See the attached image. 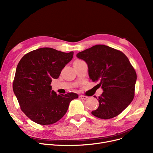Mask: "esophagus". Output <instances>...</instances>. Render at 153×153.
Returning <instances> with one entry per match:
<instances>
[{
	"label": "esophagus",
	"instance_id": "obj_1",
	"mask_svg": "<svg viewBox=\"0 0 153 153\" xmlns=\"http://www.w3.org/2000/svg\"><path fill=\"white\" fill-rule=\"evenodd\" d=\"M79 98L80 99H82V100H85L87 98V96H85V95H81L79 96Z\"/></svg>",
	"mask_w": 153,
	"mask_h": 153
}]
</instances>
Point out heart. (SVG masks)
Returning a JSON list of instances; mask_svg holds the SVG:
<instances>
[{
    "instance_id": "1",
    "label": "heart",
    "mask_w": 153,
    "mask_h": 153,
    "mask_svg": "<svg viewBox=\"0 0 153 153\" xmlns=\"http://www.w3.org/2000/svg\"><path fill=\"white\" fill-rule=\"evenodd\" d=\"M82 62V61H81V60H76L74 62V63H73V64L74 65V64H78V63H79V62Z\"/></svg>"
}]
</instances>
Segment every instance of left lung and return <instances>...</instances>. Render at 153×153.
I'll list each match as a JSON object with an SVG mask.
<instances>
[{
	"label": "left lung",
	"instance_id": "8db88e82",
	"mask_svg": "<svg viewBox=\"0 0 153 153\" xmlns=\"http://www.w3.org/2000/svg\"><path fill=\"white\" fill-rule=\"evenodd\" d=\"M87 64L89 76L103 89L99 105L92 114L101 119L118 115L130 105L134 95L136 73L122 51L97 45L77 54ZM94 97L97 98L95 96Z\"/></svg>",
	"mask_w": 153,
	"mask_h": 153
}]
</instances>
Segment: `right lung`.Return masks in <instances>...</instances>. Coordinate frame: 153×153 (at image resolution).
<instances>
[{
	"label": "right lung",
	"instance_id": "add662e5",
	"mask_svg": "<svg viewBox=\"0 0 153 153\" xmlns=\"http://www.w3.org/2000/svg\"><path fill=\"white\" fill-rule=\"evenodd\" d=\"M73 54V51L42 48L26 54L19 62L13 90L21 110L32 121L43 125L53 124L66 114L70 102L78 98L73 92L57 94L50 85Z\"/></svg>",
	"mask_w": 153,
	"mask_h": 153
}]
</instances>
